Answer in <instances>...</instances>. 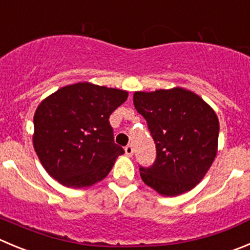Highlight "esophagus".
<instances>
[{"instance_id":"esophagus-1","label":"esophagus","mask_w":250,"mask_h":250,"mask_svg":"<svg viewBox=\"0 0 250 250\" xmlns=\"http://www.w3.org/2000/svg\"><path fill=\"white\" fill-rule=\"evenodd\" d=\"M125 154H127L128 157H132L133 153H134V149H133L132 144H128V146L125 148Z\"/></svg>"}]
</instances>
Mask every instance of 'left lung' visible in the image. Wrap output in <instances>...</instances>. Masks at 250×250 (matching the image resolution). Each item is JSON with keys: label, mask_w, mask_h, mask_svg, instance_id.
Masks as SVG:
<instances>
[{"label": "left lung", "mask_w": 250, "mask_h": 250, "mask_svg": "<svg viewBox=\"0 0 250 250\" xmlns=\"http://www.w3.org/2000/svg\"><path fill=\"white\" fill-rule=\"evenodd\" d=\"M133 104L146 118L157 148L154 164L139 167L144 184L163 196L195 188L217 154L220 123L212 107L183 87L137 91Z\"/></svg>", "instance_id": "1"}]
</instances>
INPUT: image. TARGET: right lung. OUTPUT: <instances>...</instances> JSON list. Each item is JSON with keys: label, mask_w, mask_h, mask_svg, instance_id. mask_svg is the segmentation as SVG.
I'll list each match as a JSON object with an SVG mask.
<instances>
[{"label": "right lung", "mask_w": 250, "mask_h": 250, "mask_svg": "<svg viewBox=\"0 0 250 250\" xmlns=\"http://www.w3.org/2000/svg\"><path fill=\"white\" fill-rule=\"evenodd\" d=\"M127 97V91L78 83L41 102L34 113L33 146L51 178L74 188L106 178L125 153L114 143L108 118Z\"/></svg>", "instance_id": "obj_1"}]
</instances>
